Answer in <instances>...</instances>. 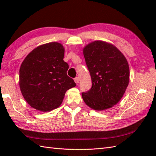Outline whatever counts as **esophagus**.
I'll use <instances>...</instances> for the list:
<instances>
[{
  "mask_svg": "<svg viewBox=\"0 0 156 156\" xmlns=\"http://www.w3.org/2000/svg\"><path fill=\"white\" fill-rule=\"evenodd\" d=\"M74 82H76V84H78V83H79V78H78V77H76V78H74Z\"/></svg>",
  "mask_w": 156,
  "mask_h": 156,
  "instance_id": "esophagus-1",
  "label": "esophagus"
}]
</instances>
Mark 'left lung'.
Listing matches in <instances>:
<instances>
[{"label":"left lung","mask_w":156,"mask_h":156,"mask_svg":"<svg viewBox=\"0 0 156 156\" xmlns=\"http://www.w3.org/2000/svg\"><path fill=\"white\" fill-rule=\"evenodd\" d=\"M92 79L90 90L82 94L85 104L96 111L117 105L129 82V67L125 55L114 45L97 40L83 48Z\"/></svg>","instance_id":"left-lung-1"}]
</instances>
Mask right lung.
Returning <instances> with one entry per match:
<instances>
[{
    "mask_svg": "<svg viewBox=\"0 0 156 156\" xmlns=\"http://www.w3.org/2000/svg\"><path fill=\"white\" fill-rule=\"evenodd\" d=\"M65 49L60 43L37 46L23 61L19 69V87L26 102L36 110L51 111L62 103L66 91L76 87L67 75Z\"/></svg>",
    "mask_w": 156,
    "mask_h": 156,
    "instance_id": "right-lung-1",
    "label": "right lung"
}]
</instances>
